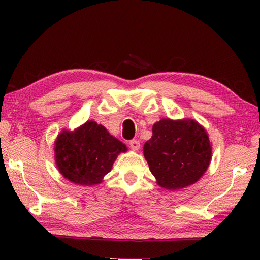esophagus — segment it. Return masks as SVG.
Returning a JSON list of instances; mask_svg holds the SVG:
<instances>
[{"label": "esophagus", "mask_w": 260, "mask_h": 260, "mask_svg": "<svg viewBox=\"0 0 260 260\" xmlns=\"http://www.w3.org/2000/svg\"><path fill=\"white\" fill-rule=\"evenodd\" d=\"M129 146H131V148L133 151H137L140 148L141 144H140V142L137 141V140H132V141H129Z\"/></svg>", "instance_id": "1"}]
</instances>
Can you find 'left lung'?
Here are the masks:
<instances>
[{"instance_id":"left-lung-1","label":"left lung","mask_w":260,"mask_h":260,"mask_svg":"<svg viewBox=\"0 0 260 260\" xmlns=\"http://www.w3.org/2000/svg\"><path fill=\"white\" fill-rule=\"evenodd\" d=\"M144 156L157 183L169 190L191 185L206 172L211 159L207 132L192 119H161L144 144Z\"/></svg>"}]
</instances>
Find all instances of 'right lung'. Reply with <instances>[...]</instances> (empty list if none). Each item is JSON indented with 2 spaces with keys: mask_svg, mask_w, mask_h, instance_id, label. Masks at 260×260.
Instances as JSON below:
<instances>
[{
  "mask_svg": "<svg viewBox=\"0 0 260 260\" xmlns=\"http://www.w3.org/2000/svg\"><path fill=\"white\" fill-rule=\"evenodd\" d=\"M125 151L123 143L95 121H87L75 132L63 131L54 147L60 173L80 185L99 183Z\"/></svg>",
  "mask_w": 260,
  "mask_h": 260,
  "instance_id": "right-lung-1",
  "label": "right lung"
}]
</instances>
